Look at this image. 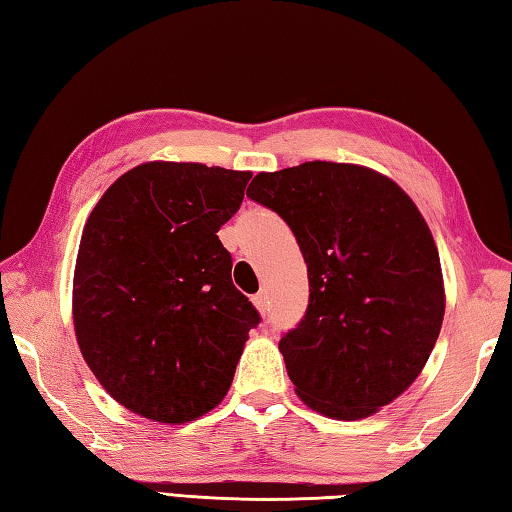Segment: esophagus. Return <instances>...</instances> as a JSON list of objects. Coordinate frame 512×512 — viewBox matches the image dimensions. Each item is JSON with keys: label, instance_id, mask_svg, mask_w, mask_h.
Listing matches in <instances>:
<instances>
[{"label": "esophagus", "instance_id": "34e87169", "mask_svg": "<svg viewBox=\"0 0 512 512\" xmlns=\"http://www.w3.org/2000/svg\"><path fill=\"white\" fill-rule=\"evenodd\" d=\"M252 302H254V307L260 311V314H267V309H269V298H267L265 291H260V294H256V296L252 298Z\"/></svg>", "mask_w": 512, "mask_h": 512}]
</instances>
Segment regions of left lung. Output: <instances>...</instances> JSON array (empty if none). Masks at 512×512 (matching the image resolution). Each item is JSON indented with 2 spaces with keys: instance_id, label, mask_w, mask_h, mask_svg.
I'll use <instances>...</instances> for the list:
<instances>
[{
  "instance_id": "8db88e82",
  "label": "left lung",
  "mask_w": 512,
  "mask_h": 512,
  "mask_svg": "<svg viewBox=\"0 0 512 512\" xmlns=\"http://www.w3.org/2000/svg\"><path fill=\"white\" fill-rule=\"evenodd\" d=\"M252 201L294 232L309 305L278 342L298 398L360 420L424 369L444 320L440 254L400 185L362 165L309 161L260 172Z\"/></svg>"
}]
</instances>
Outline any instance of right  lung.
Instances as JSON below:
<instances>
[{
  "instance_id": "add662e5",
  "label": "right lung",
  "mask_w": 512,
  "mask_h": 512,
  "mask_svg": "<svg viewBox=\"0 0 512 512\" xmlns=\"http://www.w3.org/2000/svg\"><path fill=\"white\" fill-rule=\"evenodd\" d=\"M252 172L152 161L125 172L81 234L72 318L83 360L132 413L183 424L221 404L260 314L216 232Z\"/></svg>"
}]
</instances>
